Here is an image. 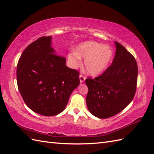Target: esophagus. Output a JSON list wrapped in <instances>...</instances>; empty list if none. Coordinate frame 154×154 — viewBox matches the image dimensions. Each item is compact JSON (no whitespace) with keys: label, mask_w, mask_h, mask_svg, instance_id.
Returning <instances> with one entry per match:
<instances>
[{"label":"esophagus","mask_w":154,"mask_h":154,"mask_svg":"<svg viewBox=\"0 0 154 154\" xmlns=\"http://www.w3.org/2000/svg\"><path fill=\"white\" fill-rule=\"evenodd\" d=\"M79 80H80L81 83H82V82H85V77L83 75H79Z\"/></svg>","instance_id":"esophagus-1"}]
</instances>
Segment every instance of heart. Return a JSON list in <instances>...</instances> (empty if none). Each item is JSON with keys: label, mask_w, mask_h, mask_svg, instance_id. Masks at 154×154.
Wrapping results in <instances>:
<instances>
[{"label": "heart", "mask_w": 154, "mask_h": 154, "mask_svg": "<svg viewBox=\"0 0 154 154\" xmlns=\"http://www.w3.org/2000/svg\"><path fill=\"white\" fill-rule=\"evenodd\" d=\"M113 57V51L109 45H103L93 41L85 42L77 47L76 52L68 54L70 66L77 68L80 66L81 58L85 59V67L92 75L100 74L107 69Z\"/></svg>", "instance_id": "1"}]
</instances>
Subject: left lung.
Wrapping results in <instances>:
<instances>
[{
  "label": "left lung",
  "instance_id": "obj_1",
  "mask_svg": "<svg viewBox=\"0 0 154 154\" xmlns=\"http://www.w3.org/2000/svg\"><path fill=\"white\" fill-rule=\"evenodd\" d=\"M112 64L100 76L86 79V105L90 113L107 118L121 112L135 94L138 68L135 58L117 42Z\"/></svg>",
  "mask_w": 154,
  "mask_h": 154
}]
</instances>
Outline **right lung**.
<instances>
[{"label": "right lung", "mask_w": 154, "mask_h": 154, "mask_svg": "<svg viewBox=\"0 0 154 154\" xmlns=\"http://www.w3.org/2000/svg\"><path fill=\"white\" fill-rule=\"evenodd\" d=\"M51 42V36H43L30 43L17 66V86L25 103L46 116L64 111L80 83L79 73L66 66V58L57 55Z\"/></svg>", "instance_id": "add662e5"}]
</instances>
